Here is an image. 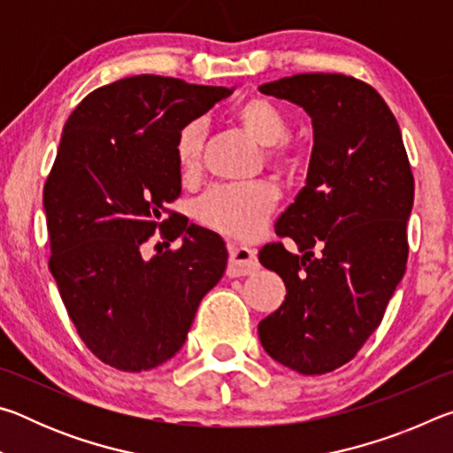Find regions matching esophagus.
<instances>
[{"label": "esophagus", "instance_id": "34e87169", "mask_svg": "<svg viewBox=\"0 0 453 453\" xmlns=\"http://www.w3.org/2000/svg\"><path fill=\"white\" fill-rule=\"evenodd\" d=\"M259 267L256 251L243 245H229V264L227 275L229 278H240V275L254 273Z\"/></svg>", "mask_w": 453, "mask_h": 453}]
</instances>
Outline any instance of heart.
<instances>
[{"mask_svg": "<svg viewBox=\"0 0 453 453\" xmlns=\"http://www.w3.org/2000/svg\"><path fill=\"white\" fill-rule=\"evenodd\" d=\"M235 121L250 137L267 150V159L275 165H294L297 150L288 140L289 121L286 111L267 97H250L235 107ZM205 127L191 121L175 137V162L183 178H191L202 165ZM278 189L270 181L234 183L210 189L196 205V216L216 232L234 240H251L264 232Z\"/></svg>", "mask_w": 453, "mask_h": 453, "instance_id": "obj_1", "label": "heart"}]
</instances>
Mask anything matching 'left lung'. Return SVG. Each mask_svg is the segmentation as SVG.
Segmentation results:
<instances>
[{
    "instance_id": "left-lung-1",
    "label": "left lung",
    "mask_w": 453,
    "mask_h": 453,
    "mask_svg": "<svg viewBox=\"0 0 453 453\" xmlns=\"http://www.w3.org/2000/svg\"><path fill=\"white\" fill-rule=\"evenodd\" d=\"M259 91L300 105L311 118L313 145L305 186L275 224L300 254L281 243L259 250L288 294L257 334L275 362L321 375L357 354L403 278L413 175L400 126L367 83L297 73Z\"/></svg>"
}]
</instances>
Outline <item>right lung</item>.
<instances>
[{
	"label": "right lung",
	"mask_w": 453,
	"mask_h": 453,
	"mask_svg": "<svg viewBox=\"0 0 453 453\" xmlns=\"http://www.w3.org/2000/svg\"><path fill=\"white\" fill-rule=\"evenodd\" d=\"M232 91L134 75L91 91L65 121L43 188L50 270L83 343L116 370L145 372L178 354L226 272L216 232L164 213L181 194L180 129ZM157 226L182 248L145 260Z\"/></svg>",
	"instance_id": "obj_1"
}]
</instances>
